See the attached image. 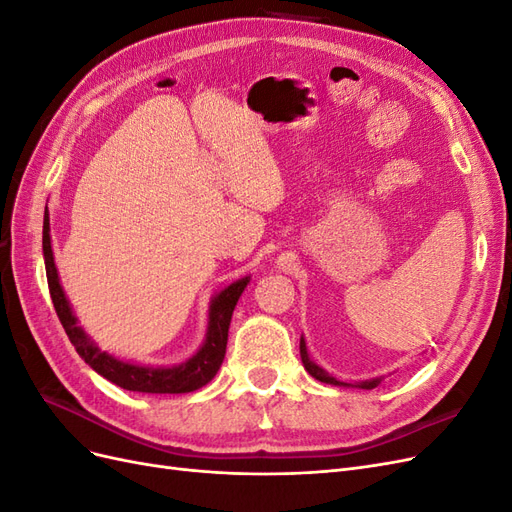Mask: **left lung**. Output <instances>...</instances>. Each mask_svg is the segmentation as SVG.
<instances>
[{"label": "left lung", "instance_id": "8db88e82", "mask_svg": "<svg viewBox=\"0 0 512 512\" xmlns=\"http://www.w3.org/2000/svg\"><path fill=\"white\" fill-rule=\"evenodd\" d=\"M301 361H303L305 369H307L309 374H312L316 380H320V382H327V384H344V382H337V380H335V378H331L329 374H324V371H322L318 365H314L312 361H309L307 348H305V342H303V339H301ZM378 382H380V380H369V382H363V384H361V389H374V386H378Z\"/></svg>", "mask_w": 512, "mask_h": 512}]
</instances>
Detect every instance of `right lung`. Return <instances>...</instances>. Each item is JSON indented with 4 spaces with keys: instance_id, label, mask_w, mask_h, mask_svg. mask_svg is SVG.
<instances>
[{
    "instance_id": "add662e5",
    "label": "right lung",
    "mask_w": 512,
    "mask_h": 512,
    "mask_svg": "<svg viewBox=\"0 0 512 512\" xmlns=\"http://www.w3.org/2000/svg\"><path fill=\"white\" fill-rule=\"evenodd\" d=\"M42 250H44V265H46V280H49L51 299L55 305L57 318L61 327L66 329L72 346L81 354L85 363L98 371L100 376L111 380L113 384L121 386L126 391H138V393H190L205 386L218 374V369L224 361L226 354V342H228V327L232 318V309H235L241 292L247 286V277L230 284L226 290H222L218 297L211 303L209 312V331L203 348H200L190 361H185L175 367H141L132 363H123L115 356L100 352L94 342H89V337L76 327V318L72 316V309L66 301V294L59 286L57 269L53 262V250H51V237H49V215H44L42 226Z\"/></svg>"
}]
</instances>
